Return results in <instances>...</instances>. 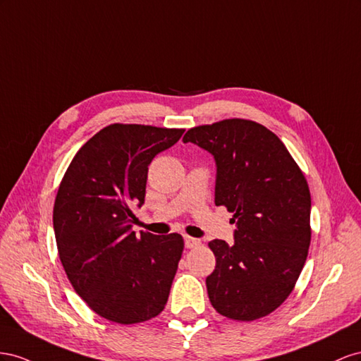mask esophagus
Listing matches in <instances>:
<instances>
[{"label":"esophagus","instance_id":"34e87169","mask_svg":"<svg viewBox=\"0 0 361 361\" xmlns=\"http://www.w3.org/2000/svg\"><path fill=\"white\" fill-rule=\"evenodd\" d=\"M200 243H201L200 239L190 238V235H184V245H186V248H195V246H198Z\"/></svg>","mask_w":361,"mask_h":361}]
</instances>
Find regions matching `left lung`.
I'll return each mask as SVG.
<instances>
[{"label": "left lung", "mask_w": 361, "mask_h": 361, "mask_svg": "<svg viewBox=\"0 0 361 361\" xmlns=\"http://www.w3.org/2000/svg\"><path fill=\"white\" fill-rule=\"evenodd\" d=\"M183 142L216 163L214 204L234 213V243L214 239L205 278L212 305L235 321L272 313L293 290L310 246L312 198L301 169L271 130L225 119L190 128Z\"/></svg>", "instance_id": "1"}]
</instances>
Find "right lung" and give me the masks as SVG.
I'll return each instance as SVG.
<instances>
[{
	"label": "right lung",
	"instance_id": "obj_1",
	"mask_svg": "<svg viewBox=\"0 0 361 361\" xmlns=\"http://www.w3.org/2000/svg\"><path fill=\"white\" fill-rule=\"evenodd\" d=\"M184 130L111 123L78 149L54 202L60 262L74 290L101 317L137 324L168 302L184 248L177 233L131 230L145 201L148 166Z\"/></svg>",
	"mask_w": 361,
	"mask_h": 361
}]
</instances>
